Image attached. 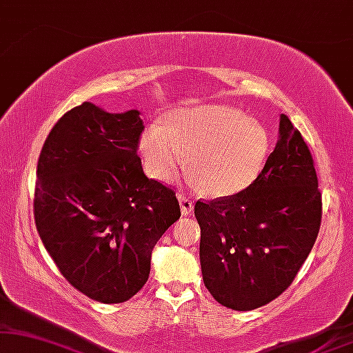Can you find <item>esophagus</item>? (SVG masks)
<instances>
[{"mask_svg": "<svg viewBox=\"0 0 353 353\" xmlns=\"http://www.w3.org/2000/svg\"><path fill=\"white\" fill-rule=\"evenodd\" d=\"M179 203H181V212L182 215L187 216L194 212V202L189 197H184V195H179Z\"/></svg>", "mask_w": 353, "mask_h": 353, "instance_id": "34e87169", "label": "esophagus"}]
</instances>
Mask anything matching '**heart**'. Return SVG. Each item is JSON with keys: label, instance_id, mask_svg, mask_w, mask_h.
<instances>
[{"label": "heart", "instance_id": "b5f03b06", "mask_svg": "<svg viewBox=\"0 0 353 353\" xmlns=\"http://www.w3.org/2000/svg\"><path fill=\"white\" fill-rule=\"evenodd\" d=\"M269 150L265 128L225 104L174 110L140 138L141 156L154 179L166 184L176 179L189 156L190 176L215 199L246 190L264 169Z\"/></svg>", "mask_w": 353, "mask_h": 353}]
</instances>
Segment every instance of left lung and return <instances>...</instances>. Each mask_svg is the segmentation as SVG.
Listing matches in <instances>:
<instances>
[{
    "label": "left lung",
    "instance_id": "obj_1",
    "mask_svg": "<svg viewBox=\"0 0 353 353\" xmlns=\"http://www.w3.org/2000/svg\"><path fill=\"white\" fill-rule=\"evenodd\" d=\"M259 177L233 197L195 203L203 283L220 305L251 311L292 285L318 238L323 202L313 156L287 115Z\"/></svg>",
    "mask_w": 353,
    "mask_h": 353
}]
</instances>
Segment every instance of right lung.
Wrapping results in <instances>:
<instances>
[{
    "instance_id": "obj_1",
    "label": "right lung",
    "mask_w": 353,
    "mask_h": 353,
    "mask_svg": "<svg viewBox=\"0 0 353 353\" xmlns=\"http://www.w3.org/2000/svg\"><path fill=\"white\" fill-rule=\"evenodd\" d=\"M143 128L138 110L83 102L55 123L37 164L40 239L74 288L107 305L143 288L153 248L181 216L176 192L145 176Z\"/></svg>"
}]
</instances>
